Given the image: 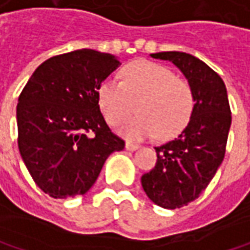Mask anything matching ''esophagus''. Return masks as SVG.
<instances>
[{"mask_svg":"<svg viewBox=\"0 0 250 250\" xmlns=\"http://www.w3.org/2000/svg\"><path fill=\"white\" fill-rule=\"evenodd\" d=\"M125 148H127V150H130V151H134V150H137V148H139V145L131 143V142H125Z\"/></svg>","mask_w":250,"mask_h":250,"instance_id":"1","label":"esophagus"}]
</instances>
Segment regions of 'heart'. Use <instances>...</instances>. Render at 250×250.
<instances>
[{
  "label": "heart",
  "instance_id": "heart-1",
  "mask_svg": "<svg viewBox=\"0 0 250 250\" xmlns=\"http://www.w3.org/2000/svg\"><path fill=\"white\" fill-rule=\"evenodd\" d=\"M97 97L111 125L131 116L137 105L140 116L117 127L128 139H145L154 133L162 140L171 139L188 125L194 108L190 85L177 79L170 68L150 61L125 65L123 81H103Z\"/></svg>",
  "mask_w": 250,
  "mask_h": 250
}]
</instances>
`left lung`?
<instances>
[{
	"label": "left lung",
	"instance_id": "1",
	"mask_svg": "<svg viewBox=\"0 0 250 250\" xmlns=\"http://www.w3.org/2000/svg\"><path fill=\"white\" fill-rule=\"evenodd\" d=\"M150 56L173 62L194 97L186 128L174 140L154 147L156 166L142 176V186L153 203L177 209L197 199L222 165L232 123L230 107L223 80L202 60L180 51Z\"/></svg>",
	"mask_w": 250,
	"mask_h": 250
}]
</instances>
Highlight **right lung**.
Wrapping results in <instances>:
<instances>
[{
    "label": "right lung",
    "mask_w": 250,
    "mask_h": 250,
    "mask_svg": "<svg viewBox=\"0 0 250 250\" xmlns=\"http://www.w3.org/2000/svg\"><path fill=\"white\" fill-rule=\"evenodd\" d=\"M119 58L77 50L48 58L18 97V148L35 185L54 199L84 194L125 142L111 133L97 91Z\"/></svg>",
    "instance_id": "1"
}]
</instances>
